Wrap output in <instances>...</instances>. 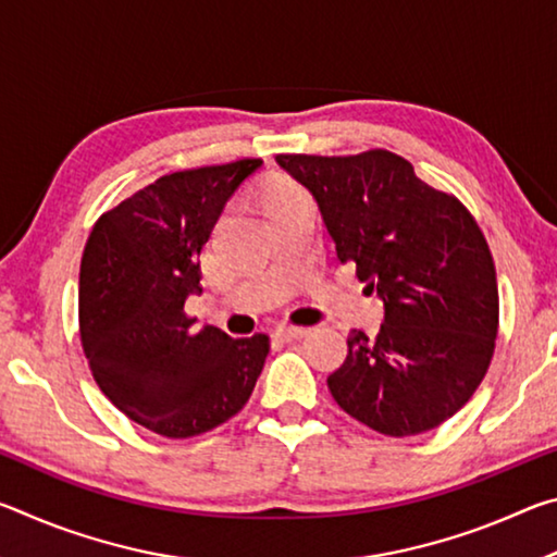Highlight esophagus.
Returning <instances> with one entry per match:
<instances>
[{
	"mask_svg": "<svg viewBox=\"0 0 557 557\" xmlns=\"http://www.w3.org/2000/svg\"><path fill=\"white\" fill-rule=\"evenodd\" d=\"M307 329L301 326H277L275 329V338L277 342H297V338H305Z\"/></svg>",
	"mask_w": 557,
	"mask_h": 557,
	"instance_id": "obj_1",
	"label": "esophagus"
}]
</instances>
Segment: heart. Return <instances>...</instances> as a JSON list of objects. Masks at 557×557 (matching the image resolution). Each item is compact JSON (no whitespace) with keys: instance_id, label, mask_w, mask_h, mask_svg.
<instances>
[{"instance_id":"b5f03b06","label":"heart","mask_w":557,"mask_h":557,"mask_svg":"<svg viewBox=\"0 0 557 557\" xmlns=\"http://www.w3.org/2000/svg\"><path fill=\"white\" fill-rule=\"evenodd\" d=\"M305 199H307L305 191H299V188H295V186H285V188H280L275 199H272V211H275L277 206L295 203V201H305Z\"/></svg>"}]
</instances>
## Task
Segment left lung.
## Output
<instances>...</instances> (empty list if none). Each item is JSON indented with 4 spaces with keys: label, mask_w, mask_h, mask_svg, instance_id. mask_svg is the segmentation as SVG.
<instances>
[{
    "label": "left lung",
    "mask_w": 557,
    "mask_h": 557,
    "mask_svg": "<svg viewBox=\"0 0 557 557\" xmlns=\"http://www.w3.org/2000/svg\"><path fill=\"white\" fill-rule=\"evenodd\" d=\"M275 159L385 307L379 336L354 329L326 379L338 408L388 437L442 425L484 381L498 334L496 268L474 215L388 149Z\"/></svg>",
    "instance_id": "obj_1"
}]
</instances>
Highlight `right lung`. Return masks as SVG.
<instances>
[{
	"label": "right lung",
	"instance_id": "add662e5",
	"mask_svg": "<svg viewBox=\"0 0 557 557\" xmlns=\"http://www.w3.org/2000/svg\"><path fill=\"white\" fill-rule=\"evenodd\" d=\"M262 159L159 176L92 225L81 260V344L117 410L169 440L223 425L248 403L270 338L196 332L184 312L201 292V248Z\"/></svg>",
	"mask_w": 557,
	"mask_h": 557
}]
</instances>
